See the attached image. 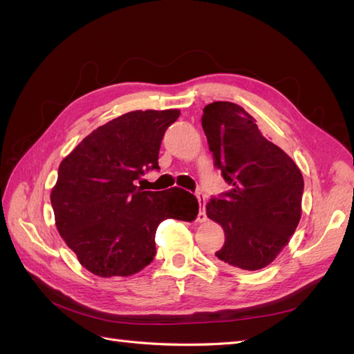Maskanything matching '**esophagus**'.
<instances>
[{
	"mask_svg": "<svg viewBox=\"0 0 354 354\" xmlns=\"http://www.w3.org/2000/svg\"><path fill=\"white\" fill-rule=\"evenodd\" d=\"M199 201V214H198V223H205L207 221V214H205V196L203 193H198L196 195Z\"/></svg>",
	"mask_w": 354,
	"mask_h": 354,
	"instance_id": "1",
	"label": "esophagus"
}]
</instances>
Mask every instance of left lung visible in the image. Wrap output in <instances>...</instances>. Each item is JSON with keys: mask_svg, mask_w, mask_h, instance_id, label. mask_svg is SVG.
<instances>
[{"mask_svg": "<svg viewBox=\"0 0 354 354\" xmlns=\"http://www.w3.org/2000/svg\"><path fill=\"white\" fill-rule=\"evenodd\" d=\"M201 122L214 165L232 185L230 192L210 199L205 207L207 216L225 233L224 245L214 256L234 268H264L299 224L302 173L238 104L212 102L204 107Z\"/></svg>", "mask_w": 354, "mask_h": 354, "instance_id": "obj_1", "label": "left lung"}]
</instances>
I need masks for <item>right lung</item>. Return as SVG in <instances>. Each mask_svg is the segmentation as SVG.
<instances>
[{
	"instance_id": "1",
	"label": "right lung",
	"mask_w": 354,
	"mask_h": 354,
	"mask_svg": "<svg viewBox=\"0 0 354 354\" xmlns=\"http://www.w3.org/2000/svg\"><path fill=\"white\" fill-rule=\"evenodd\" d=\"M178 109L135 110L93 130L62 159L50 203L61 238L80 264L101 278L131 276L156 253L164 219L192 223L199 204L178 187L144 192V171L159 169L162 136Z\"/></svg>"
}]
</instances>
